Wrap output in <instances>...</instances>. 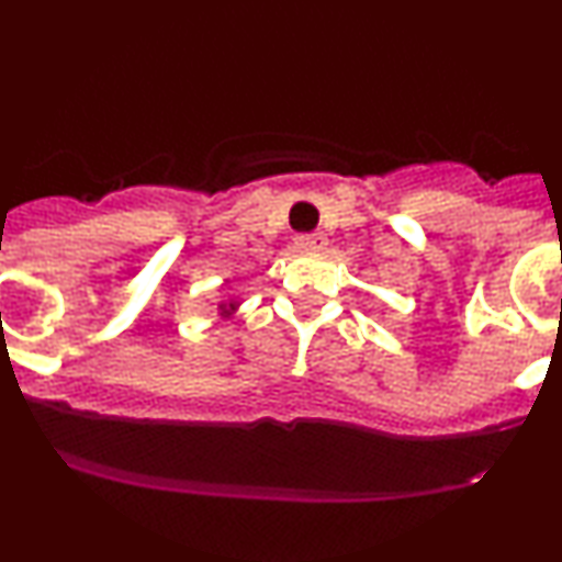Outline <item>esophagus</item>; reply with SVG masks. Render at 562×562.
<instances>
[{"instance_id":"esophagus-1","label":"esophagus","mask_w":562,"mask_h":562,"mask_svg":"<svg viewBox=\"0 0 562 562\" xmlns=\"http://www.w3.org/2000/svg\"><path fill=\"white\" fill-rule=\"evenodd\" d=\"M327 245V237L322 232H312V235H299L295 237V248L301 250H322Z\"/></svg>"}]
</instances>
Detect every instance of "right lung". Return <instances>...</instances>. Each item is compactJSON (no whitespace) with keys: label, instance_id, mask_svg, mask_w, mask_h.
<instances>
[{"label":"right lung","instance_id":"obj_1","mask_svg":"<svg viewBox=\"0 0 562 562\" xmlns=\"http://www.w3.org/2000/svg\"><path fill=\"white\" fill-rule=\"evenodd\" d=\"M218 308H222L224 317H229V314L235 312V308H237V303H229V306H227V303H222V306H218Z\"/></svg>","mask_w":562,"mask_h":562}]
</instances>
